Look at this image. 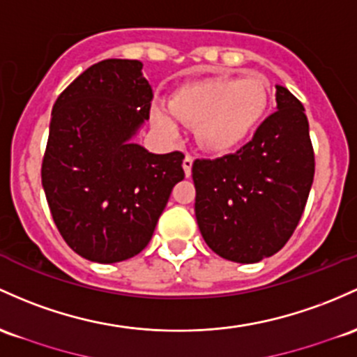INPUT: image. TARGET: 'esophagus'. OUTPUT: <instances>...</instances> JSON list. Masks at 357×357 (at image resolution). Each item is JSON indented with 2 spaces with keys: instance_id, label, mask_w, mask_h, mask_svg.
I'll use <instances>...</instances> for the list:
<instances>
[{
  "instance_id": "obj_1",
  "label": "esophagus",
  "mask_w": 357,
  "mask_h": 357,
  "mask_svg": "<svg viewBox=\"0 0 357 357\" xmlns=\"http://www.w3.org/2000/svg\"><path fill=\"white\" fill-rule=\"evenodd\" d=\"M191 167H193V158L186 155L185 160H183V169H185L186 178H190V176H191Z\"/></svg>"
}]
</instances>
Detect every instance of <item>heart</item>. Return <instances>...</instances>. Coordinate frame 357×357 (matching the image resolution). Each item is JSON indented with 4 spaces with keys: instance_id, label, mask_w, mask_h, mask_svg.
Instances as JSON below:
<instances>
[{
    "instance_id": "obj_1",
    "label": "heart",
    "mask_w": 357,
    "mask_h": 357,
    "mask_svg": "<svg viewBox=\"0 0 357 357\" xmlns=\"http://www.w3.org/2000/svg\"><path fill=\"white\" fill-rule=\"evenodd\" d=\"M269 107V84L257 74L213 76L179 86L169 98V111L152 109L162 134H178V121L195 127V140L205 152L225 154L244 144L259 127Z\"/></svg>"
}]
</instances>
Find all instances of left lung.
Here are the masks:
<instances>
[{
	"instance_id": "1",
	"label": "left lung",
	"mask_w": 357,
	"mask_h": 357,
	"mask_svg": "<svg viewBox=\"0 0 357 357\" xmlns=\"http://www.w3.org/2000/svg\"><path fill=\"white\" fill-rule=\"evenodd\" d=\"M276 108L236 154L193 162L199 232L223 259L250 264L276 254L307 205L315 159L305 108L280 84Z\"/></svg>"
}]
</instances>
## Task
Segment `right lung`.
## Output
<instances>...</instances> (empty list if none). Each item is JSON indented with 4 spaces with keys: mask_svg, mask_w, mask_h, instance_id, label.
I'll return each mask as SVG.
<instances>
[{
    "mask_svg": "<svg viewBox=\"0 0 357 357\" xmlns=\"http://www.w3.org/2000/svg\"><path fill=\"white\" fill-rule=\"evenodd\" d=\"M142 62L108 59L86 69L52 108L42 162L50 213L84 259L113 264L146 249L183 181V152L154 154L134 139L149 120Z\"/></svg>",
    "mask_w": 357,
    "mask_h": 357,
    "instance_id": "obj_1",
    "label": "right lung"
}]
</instances>
